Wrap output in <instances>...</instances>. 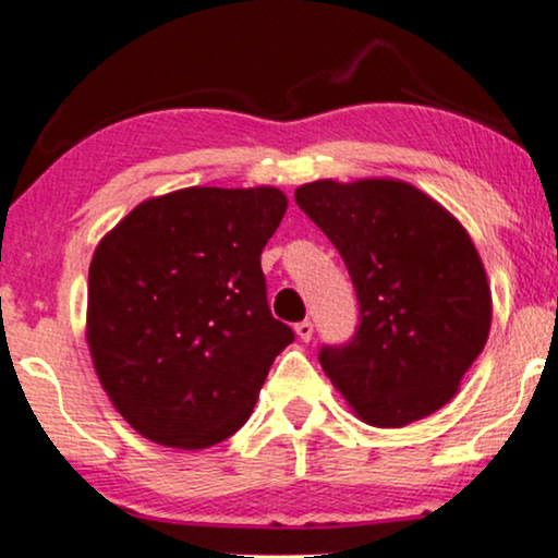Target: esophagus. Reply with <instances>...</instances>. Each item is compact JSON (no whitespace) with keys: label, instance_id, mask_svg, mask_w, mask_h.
<instances>
[{"label":"esophagus","instance_id":"esophagus-1","mask_svg":"<svg viewBox=\"0 0 558 558\" xmlns=\"http://www.w3.org/2000/svg\"><path fill=\"white\" fill-rule=\"evenodd\" d=\"M294 333H298L300 341H311L313 339V323L311 320H302L294 326Z\"/></svg>","mask_w":558,"mask_h":558}]
</instances>
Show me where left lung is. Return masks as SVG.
Listing matches in <instances>:
<instances>
[{"instance_id":"left-lung-1","label":"left lung","mask_w":558,"mask_h":558,"mask_svg":"<svg viewBox=\"0 0 558 558\" xmlns=\"http://www.w3.org/2000/svg\"><path fill=\"white\" fill-rule=\"evenodd\" d=\"M294 202L341 253L360 300L354 339L320 352L349 409L398 429L450 403L492 328L489 279L469 230L398 178H323Z\"/></svg>"}]
</instances>
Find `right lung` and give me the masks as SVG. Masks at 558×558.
<instances>
[{"label": "right lung", "mask_w": 558, "mask_h": 558, "mask_svg": "<svg viewBox=\"0 0 558 558\" xmlns=\"http://www.w3.org/2000/svg\"><path fill=\"white\" fill-rule=\"evenodd\" d=\"M287 211L274 185H191L134 206L89 260L87 347L132 429L204 450L251 416L294 341L268 311L260 251Z\"/></svg>", "instance_id": "1"}]
</instances>
